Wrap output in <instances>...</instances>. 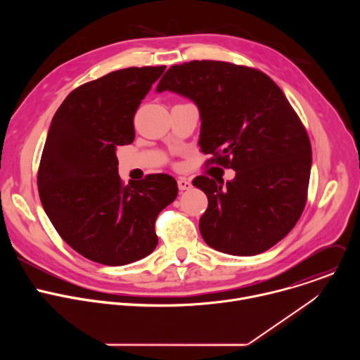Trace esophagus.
Returning <instances> with one entry per match:
<instances>
[{
    "label": "esophagus",
    "instance_id": "34e87169",
    "mask_svg": "<svg viewBox=\"0 0 360 360\" xmlns=\"http://www.w3.org/2000/svg\"><path fill=\"white\" fill-rule=\"evenodd\" d=\"M178 188H179V191H188V189L192 188V182L186 178H179L178 179Z\"/></svg>",
    "mask_w": 360,
    "mask_h": 360
}]
</instances>
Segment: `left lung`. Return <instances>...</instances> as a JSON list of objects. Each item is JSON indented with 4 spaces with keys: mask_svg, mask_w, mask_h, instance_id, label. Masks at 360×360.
Here are the masks:
<instances>
[{
    "mask_svg": "<svg viewBox=\"0 0 360 360\" xmlns=\"http://www.w3.org/2000/svg\"><path fill=\"white\" fill-rule=\"evenodd\" d=\"M191 99L200 118L199 146L235 178L196 176L208 196L199 231L211 248L258 255L299 221L309 185L312 148L282 89L264 72L222 61L172 65L157 92Z\"/></svg>",
    "mask_w": 360,
    "mask_h": 360,
    "instance_id": "8db88e82",
    "label": "left lung"
}]
</instances>
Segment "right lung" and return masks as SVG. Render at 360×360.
I'll return each mask as SVG.
<instances>
[{
	"label": "right lung",
	"mask_w": 360,
	"mask_h": 360,
	"mask_svg": "<svg viewBox=\"0 0 360 360\" xmlns=\"http://www.w3.org/2000/svg\"><path fill=\"white\" fill-rule=\"evenodd\" d=\"M165 65L110 72L74 89L51 122L38 169L45 214L84 258L108 266L145 258L155 221L178 195L167 174L124 185L117 148L132 143L134 115Z\"/></svg>",
	"instance_id": "1"
}]
</instances>
